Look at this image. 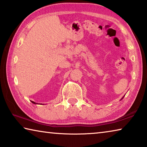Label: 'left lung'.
Instances as JSON below:
<instances>
[{
	"mask_svg": "<svg viewBox=\"0 0 147 147\" xmlns=\"http://www.w3.org/2000/svg\"><path fill=\"white\" fill-rule=\"evenodd\" d=\"M123 98H124V96H123V98H121V100H122V99H123Z\"/></svg>",
	"mask_w": 147,
	"mask_h": 147,
	"instance_id": "8db88e82",
	"label": "left lung"
}]
</instances>
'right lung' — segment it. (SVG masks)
I'll list each match as a JSON object with an SVG mask.
<instances>
[{
  "mask_svg": "<svg viewBox=\"0 0 147 147\" xmlns=\"http://www.w3.org/2000/svg\"><path fill=\"white\" fill-rule=\"evenodd\" d=\"M31 102H32L33 103V104H37V103H36V102H34V101H31Z\"/></svg>",
  "mask_w": 147,
  "mask_h": 147,
  "instance_id": "1",
  "label": "right lung"
}]
</instances>
